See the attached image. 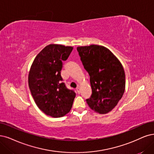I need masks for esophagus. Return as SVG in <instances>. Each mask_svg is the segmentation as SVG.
<instances>
[{"mask_svg":"<svg viewBox=\"0 0 154 154\" xmlns=\"http://www.w3.org/2000/svg\"><path fill=\"white\" fill-rule=\"evenodd\" d=\"M76 91H77V92L79 94L81 93V89H80V88L79 87H77V88H76Z\"/></svg>","mask_w":154,"mask_h":154,"instance_id":"34e87169","label":"esophagus"}]
</instances>
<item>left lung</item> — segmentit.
Listing matches in <instances>:
<instances>
[{"instance_id":"1","label":"left lung","mask_w":154,"mask_h":154,"mask_svg":"<svg viewBox=\"0 0 154 154\" xmlns=\"http://www.w3.org/2000/svg\"><path fill=\"white\" fill-rule=\"evenodd\" d=\"M86 70L90 77L92 95L86 100L94 112L105 114L118 103L124 94L126 76L122 65L105 47L90 45L77 48Z\"/></svg>"}]
</instances>
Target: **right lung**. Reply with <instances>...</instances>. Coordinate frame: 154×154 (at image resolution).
<instances>
[{
  "label": "right lung",
  "mask_w": 154,
  "mask_h": 154,
  "mask_svg": "<svg viewBox=\"0 0 154 154\" xmlns=\"http://www.w3.org/2000/svg\"><path fill=\"white\" fill-rule=\"evenodd\" d=\"M73 49L72 46L51 44L34 59L28 73V86L40 110L53 117L65 116L72 109L75 93L66 88L61 76L62 61Z\"/></svg>",
  "instance_id": "1"
}]
</instances>
